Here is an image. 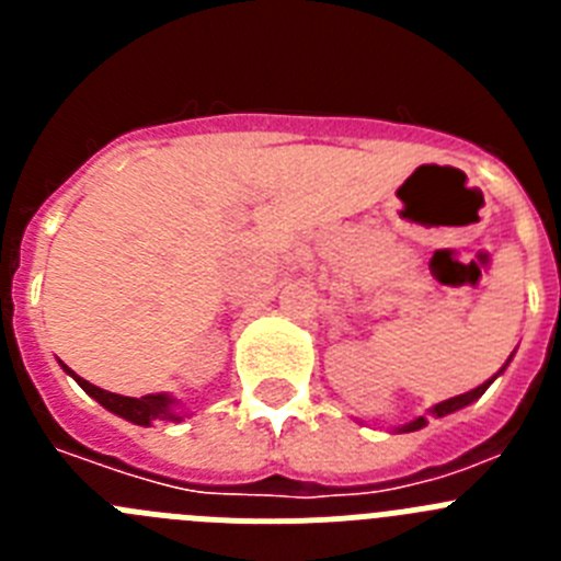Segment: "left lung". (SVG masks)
Segmentation results:
<instances>
[{"label": "left lung", "mask_w": 561, "mask_h": 561, "mask_svg": "<svg viewBox=\"0 0 561 561\" xmlns=\"http://www.w3.org/2000/svg\"><path fill=\"white\" fill-rule=\"evenodd\" d=\"M505 365H508V362H505ZM505 365H503V368H500V374H503V370H505ZM500 374H494L492 379L483 381V385H480V388L469 390V393H460V396H455V399L440 401V404H435V408L430 410V413L438 415V419H440V415H449V413H455V410L466 408V404H472L474 399H480V396L485 393V388H489V385H492V381L497 379ZM421 427H427V415H419V419H415V421H410V424H404V427H399V433H415V430H421Z\"/></svg>", "instance_id": "8db88e82"}]
</instances>
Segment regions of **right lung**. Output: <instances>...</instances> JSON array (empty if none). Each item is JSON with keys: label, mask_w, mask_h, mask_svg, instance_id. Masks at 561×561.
<instances>
[{"label": "right lung", "mask_w": 561, "mask_h": 561, "mask_svg": "<svg viewBox=\"0 0 561 561\" xmlns=\"http://www.w3.org/2000/svg\"><path fill=\"white\" fill-rule=\"evenodd\" d=\"M64 370H67V374L72 376V379H76L78 385H81V388L98 401V404H103V408L112 410V413L121 415V419L131 421V424L151 427L153 421H182L185 419L182 413H176V404H180V401L171 399L168 393H151V396H140V399H131V396L108 393V390L95 388L92 381L81 379V376H78L76 370H69L67 365H64Z\"/></svg>", "instance_id": "add662e5"}]
</instances>
